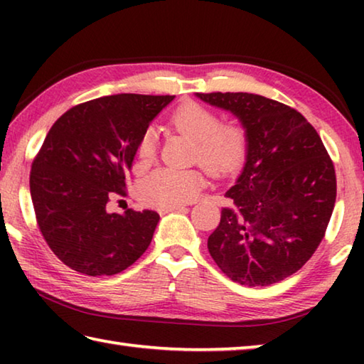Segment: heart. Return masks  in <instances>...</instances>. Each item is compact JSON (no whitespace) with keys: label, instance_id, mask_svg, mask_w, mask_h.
Instances as JSON below:
<instances>
[{"label":"heart","instance_id":"obj_1","mask_svg":"<svg viewBox=\"0 0 364 364\" xmlns=\"http://www.w3.org/2000/svg\"><path fill=\"white\" fill-rule=\"evenodd\" d=\"M193 189H194V186L191 183H183L181 186L175 191L173 196L176 197L178 200L183 202V204H184V202H191V191H193Z\"/></svg>","mask_w":364,"mask_h":364}]
</instances>
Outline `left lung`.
<instances>
[{"instance_id":"obj_1","label":"left lung","mask_w":364,"mask_h":364,"mask_svg":"<svg viewBox=\"0 0 364 364\" xmlns=\"http://www.w3.org/2000/svg\"><path fill=\"white\" fill-rule=\"evenodd\" d=\"M164 96L122 93L88 101L59 117L30 171L40 231L60 262L88 276H112L149 247L159 213L120 202L127 173Z\"/></svg>"}]
</instances>
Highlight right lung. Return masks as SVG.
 Returning <instances> with one entry per match:
<instances>
[{
	"instance_id": "add662e5",
	"label": "right lung",
	"mask_w": 364,
	"mask_h": 364,
	"mask_svg": "<svg viewBox=\"0 0 364 364\" xmlns=\"http://www.w3.org/2000/svg\"><path fill=\"white\" fill-rule=\"evenodd\" d=\"M231 112L245 160L231 205L207 247L234 282L268 286L294 274L323 241L336 204V171L321 138L297 110L250 93L199 95Z\"/></svg>"
}]
</instances>
